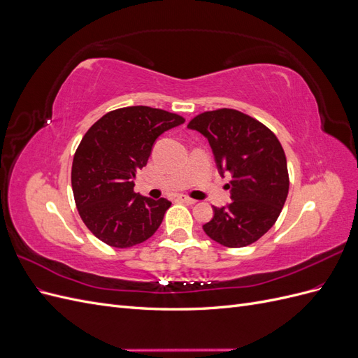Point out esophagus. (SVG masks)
Returning <instances> with one entry per match:
<instances>
[{
	"label": "esophagus",
	"mask_w": 358,
	"mask_h": 358,
	"mask_svg": "<svg viewBox=\"0 0 358 358\" xmlns=\"http://www.w3.org/2000/svg\"><path fill=\"white\" fill-rule=\"evenodd\" d=\"M178 200L182 201V203H187V204H196V203H197V200H194V199L187 197V196H179Z\"/></svg>",
	"instance_id": "esophagus-1"
}]
</instances>
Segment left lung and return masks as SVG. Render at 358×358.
Returning <instances> with one entry per match:
<instances>
[{
	"label": "left lung",
	"instance_id": "obj_1",
	"mask_svg": "<svg viewBox=\"0 0 358 358\" xmlns=\"http://www.w3.org/2000/svg\"><path fill=\"white\" fill-rule=\"evenodd\" d=\"M188 128L209 140L221 175H231V203L213 206L203 225L212 241L243 248L264 236L282 210L289 188L287 158L278 137L257 119L234 109L204 112Z\"/></svg>",
	"mask_w": 358,
	"mask_h": 358
}]
</instances>
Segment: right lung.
Instances as JSON below:
<instances>
[{
  "instance_id": "add662e5",
  "label": "right lung",
  "mask_w": 358,
  "mask_h": 358,
  "mask_svg": "<svg viewBox=\"0 0 358 358\" xmlns=\"http://www.w3.org/2000/svg\"><path fill=\"white\" fill-rule=\"evenodd\" d=\"M183 122L176 113L131 106L106 113L86 131L73 158L71 187L82 221L101 242L131 248L158 230L171 203L134 192V178L155 140Z\"/></svg>"
}]
</instances>
